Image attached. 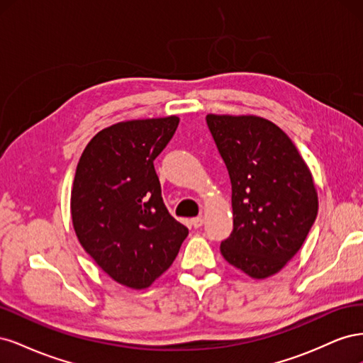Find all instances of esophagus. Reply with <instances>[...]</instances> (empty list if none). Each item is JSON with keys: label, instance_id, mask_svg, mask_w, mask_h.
Segmentation results:
<instances>
[{"label": "esophagus", "instance_id": "obj_1", "mask_svg": "<svg viewBox=\"0 0 363 363\" xmlns=\"http://www.w3.org/2000/svg\"><path fill=\"white\" fill-rule=\"evenodd\" d=\"M203 223H204L203 216H196V218H192V219H191V224H192L195 228L201 227V225H203Z\"/></svg>", "mask_w": 363, "mask_h": 363}]
</instances>
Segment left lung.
Returning <instances> with one entry per match:
<instances>
[{
    "label": "left lung",
    "mask_w": 363,
    "mask_h": 363,
    "mask_svg": "<svg viewBox=\"0 0 363 363\" xmlns=\"http://www.w3.org/2000/svg\"><path fill=\"white\" fill-rule=\"evenodd\" d=\"M232 182L233 232L221 255L252 279L277 274L315 223L318 194L294 142L255 115L206 116Z\"/></svg>",
    "instance_id": "obj_1"
}]
</instances>
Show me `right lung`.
I'll return each mask as SVG.
<instances>
[{
	"instance_id": "right-lung-1",
	"label": "right lung",
	"mask_w": 363,
	"mask_h": 363,
	"mask_svg": "<svg viewBox=\"0 0 363 363\" xmlns=\"http://www.w3.org/2000/svg\"><path fill=\"white\" fill-rule=\"evenodd\" d=\"M179 121L172 115L113 124L98 131L77 164L75 235L107 276L131 289L151 286L189 233L169 215L155 169Z\"/></svg>"
}]
</instances>
